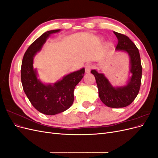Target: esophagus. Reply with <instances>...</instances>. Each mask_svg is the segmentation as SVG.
Wrapping results in <instances>:
<instances>
[{"label":"esophagus","instance_id":"esophagus-1","mask_svg":"<svg viewBox=\"0 0 158 158\" xmlns=\"http://www.w3.org/2000/svg\"><path fill=\"white\" fill-rule=\"evenodd\" d=\"M92 67H93V66L92 64H88L86 66H85V73H86V74L89 73V72H90L91 69H92Z\"/></svg>","mask_w":158,"mask_h":158}]
</instances>
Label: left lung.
<instances>
[{"mask_svg":"<svg viewBox=\"0 0 158 158\" xmlns=\"http://www.w3.org/2000/svg\"><path fill=\"white\" fill-rule=\"evenodd\" d=\"M113 33L118 40L116 50L125 52L129 56L131 76L126 85L114 87L103 73H99L96 70H91V73L96 80L101 101L109 107H125L135 100L139 92L142 78L140 56L135 44L127 36L115 31Z\"/></svg>","mask_w":158,"mask_h":158,"instance_id":"8db88e82","label":"left lung"}]
</instances>
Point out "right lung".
Here are the masks:
<instances>
[{
	"label": "right lung",
	"mask_w": 158,
	"mask_h": 158,
	"mask_svg": "<svg viewBox=\"0 0 158 158\" xmlns=\"http://www.w3.org/2000/svg\"><path fill=\"white\" fill-rule=\"evenodd\" d=\"M60 30L46 31L30 45L23 57L21 80L23 89L30 102L38 111L54 115L67 110L74 102V90L82 79L85 69L63 76L54 84H44L37 78L36 69H33V57L40 52L51 34Z\"/></svg>",
	"instance_id": "1"
}]
</instances>
